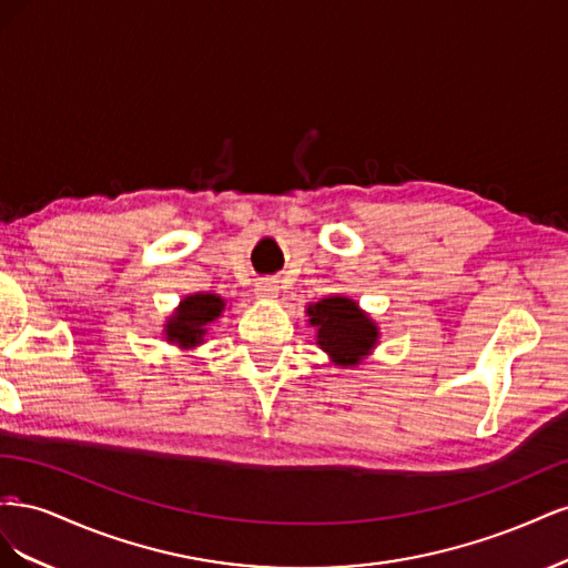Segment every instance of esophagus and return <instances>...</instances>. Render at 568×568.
<instances>
[{
    "mask_svg": "<svg viewBox=\"0 0 568 568\" xmlns=\"http://www.w3.org/2000/svg\"><path fill=\"white\" fill-rule=\"evenodd\" d=\"M255 296L263 298V301H274L280 296V284L274 280H257Z\"/></svg>",
    "mask_w": 568,
    "mask_h": 568,
    "instance_id": "esophagus-1",
    "label": "esophagus"
}]
</instances>
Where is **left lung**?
<instances>
[{"label": "left lung", "instance_id": "obj_1", "mask_svg": "<svg viewBox=\"0 0 568 568\" xmlns=\"http://www.w3.org/2000/svg\"><path fill=\"white\" fill-rule=\"evenodd\" d=\"M307 324L315 326L317 346L341 369L363 365L379 346V324L351 296H326L305 307Z\"/></svg>", "mask_w": 568, "mask_h": 568}]
</instances>
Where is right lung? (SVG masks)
I'll return each instance as SVG.
<instances>
[{
	"instance_id": "obj_1",
	"label": "right lung",
	"mask_w": 568,
	"mask_h": 568,
	"mask_svg": "<svg viewBox=\"0 0 568 568\" xmlns=\"http://www.w3.org/2000/svg\"><path fill=\"white\" fill-rule=\"evenodd\" d=\"M225 305L227 301L211 294V291H196V294L184 296L173 315L163 324L165 341L182 351H194L196 346H203L209 329L225 313Z\"/></svg>"
}]
</instances>
